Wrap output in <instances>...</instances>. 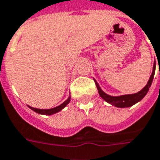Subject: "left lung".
Wrapping results in <instances>:
<instances>
[{
	"label": "left lung",
	"mask_w": 160,
	"mask_h": 160,
	"mask_svg": "<svg viewBox=\"0 0 160 160\" xmlns=\"http://www.w3.org/2000/svg\"><path fill=\"white\" fill-rule=\"evenodd\" d=\"M155 68H156V62L154 61L153 64V69H152V75L150 76V79L148 80V82L146 84V86L145 88H143L142 90H140L136 93L133 94H127V95H121V96H111L107 94L106 92H104L101 88H99V84L96 82V87L99 92V96L106 100L107 102L110 103L112 106H115L116 107H120V108H124V107H129L133 106L134 104H136L138 101H140L141 99L146 95L147 92L149 91V88H150L151 85L152 83V80H153L154 73H155Z\"/></svg>",
	"instance_id": "left-lung-1"
}]
</instances>
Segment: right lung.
I'll return each instance as SVG.
<instances>
[{
    "label": "right lung",
    "mask_w": 160,
    "mask_h": 160,
    "mask_svg": "<svg viewBox=\"0 0 160 160\" xmlns=\"http://www.w3.org/2000/svg\"><path fill=\"white\" fill-rule=\"evenodd\" d=\"M70 99H71V97L69 96L68 99H67L66 101H64L61 105H60V106H58V107H54V108H51V109H38V108H34V107H29V106H28V107H29L30 109H32L33 111H34L35 112H37V113H40V114L52 115L53 114V113H56L58 112H60L61 110H62V109L70 102Z\"/></svg>",
    "instance_id": "obj_1"
}]
</instances>
